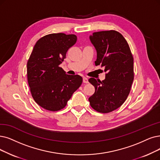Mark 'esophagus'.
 <instances>
[{
    "label": "esophagus",
    "mask_w": 160,
    "mask_h": 160,
    "mask_svg": "<svg viewBox=\"0 0 160 160\" xmlns=\"http://www.w3.org/2000/svg\"><path fill=\"white\" fill-rule=\"evenodd\" d=\"M83 82H84V83H88V79L87 78H85V77H84V78H83Z\"/></svg>",
    "instance_id": "obj_1"
}]
</instances>
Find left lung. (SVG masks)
I'll return each instance as SVG.
<instances>
[{"label":"left lung","instance_id":"8db88e82","mask_svg":"<svg viewBox=\"0 0 160 160\" xmlns=\"http://www.w3.org/2000/svg\"><path fill=\"white\" fill-rule=\"evenodd\" d=\"M97 52L95 65L105 68L106 78H90L94 93L89 97L90 105L98 112L106 113L118 109L130 93L134 79L133 56L126 39L115 30L94 32L90 36Z\"/></svg>","mask_w":160,"mask_h":160}]
</instances>
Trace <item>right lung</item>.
I'll use <instances>...</instances> for the list:
<instances>
[{"label": "right lung", "mask_w": 160, "mask_h": 160, "mask_svg": "<svg viewBox=\"0 0 160 160\" xmlns=\"http://www.w3.org/2000/svg\"><path fill=\"white\" fill-rule=\"evenodd\" d=\"M77 41L73 34L52 33L35 44L27 63L28 81L36 103L51 112L64 108L82 82L79 75H68L60 67Z\"/></svg>", "instance_id": "obj_1"}]
</instances>
